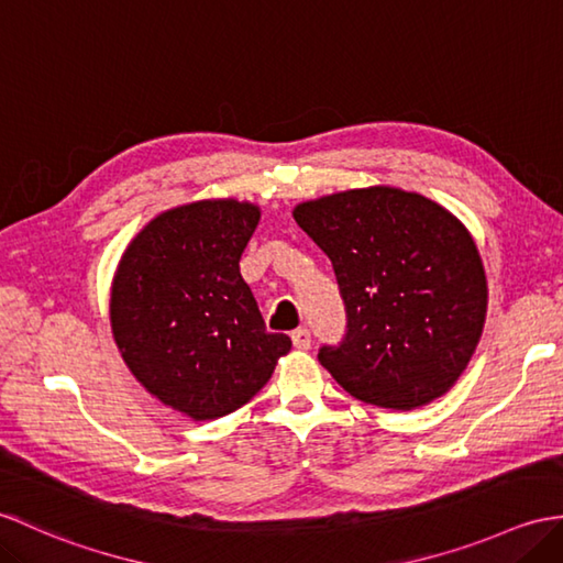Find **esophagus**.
Listing matches in <instances>:
<instances>
[{"label":"esophagus","instance_id":"34e87169","mask_svg":"<svg viewBox=\"0 0 563 563\" xmlns=\"http://www.w3.org/2000/svg\"><path fill=\"white\" fill-rule=\"evenodd\" d=\"M292 345L297 347V350H309L311 347V333L307 331V329H297V331H292Z\"/></svg>","mask_w":563,"mask_h":563}]
</instances>
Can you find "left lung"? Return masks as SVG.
I'll return each mask as SVG.
<instances>
[{"label": "left lung", "instance_id": "left-lung-1", "mask_svg": "<svg viewBox=\"0 0 563 563\" xmlns=\"http://www.w3.org/2000/svg\"><path fill=\"white\" fill-rule=\"evenodd\" d=\"M297 225L331 258L347 333L319 362L352 398L415 410L459 382L487 319L473 234L422 194L347 189L297 203Z\"/></svg>", "mask_w": 563, "mask_h": 563}]
</instances>
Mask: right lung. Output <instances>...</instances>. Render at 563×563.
Listing matches in <instances>:
<instances>
[{
  "label": "right lung",
  "mask_w": 563,
  "mask_h": 563,
  "mask_svg": "<svg viewBox=\"0 0 563 563\" xmlns=\"http://www.w3.org/2000/svg\"><path fill=\"white\" fill-rule=\"evenodd\" d=\"M261 208L203 199L155 216L129 242L110 290L114 343L136 382L196 422L250 402L292 347L268 333L240 258Z\"/></svg>",
  "instance_id": "1"
}]
</instances>
